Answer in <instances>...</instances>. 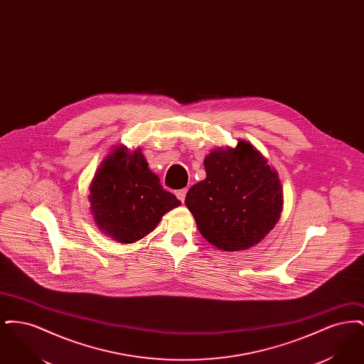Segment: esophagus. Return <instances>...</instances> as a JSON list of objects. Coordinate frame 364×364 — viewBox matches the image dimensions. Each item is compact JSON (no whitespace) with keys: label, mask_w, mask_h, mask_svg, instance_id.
Masks as SVG:
<instances>
[{"label":"esophagus","mask_w":364,"mask_h":364,"mask_svg":"<svg viewBox=\"0 0 364 364\" xmlns=\"http://www.w3.org/2000/svg\"><path fill=\"white\" fill-rule=\"evenodd\" d=\"M186 195H187V188L176 191V196H177V198H178L181 202H184V199H186Z\"/></svg>","instance_id":"esophagus-1"}]
</instances>
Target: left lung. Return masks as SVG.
Here are the masks:
<instances>
[{
	"label": "left lung",
	"mask_w": 364,
	"mask_h": 364,
	"mask_svg": "<svg viewBox=\"0 0 364 364\" xmlns=\"http://www.w3.org/2000/svg\"><path fill=\"white\" fill-rule=\"evenodd\" d=\"M206 178L191 187L186 205L202 236L225 251L264 239L282 211L277 172L248 141L205 158Z\"/></svg>",
	"instance_id": "left-lung-1"
}]
</instances>
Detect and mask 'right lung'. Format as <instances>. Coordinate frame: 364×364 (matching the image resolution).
Listing matches in <instances>:
<instances>
[{
  "label": "right lung",
  "mask_w": 364,
  "mask_h": 364,
  "mask_svg": "<svg viewBox=\"0 0 364 364\" xmlns=\"http://www.w3.org/2000/svg\"><path fill=\"white\" fill-rule=\"evenodd\" d=\"M95 223L117 242H135L149 235L169 210L180 206L147 168L140 150L122 146L107 156L90 186Z\"/></svg>",
  "instance_id": "obj_1"
}]
</instances>
